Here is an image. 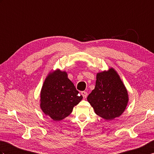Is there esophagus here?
Instances as JSON below:
<instances>
[{"label":"esophagus","instance_id":"34e87169","mask_svg":"<svg viewBox=\"0 0 154 154\" xmlns=\"http://www.w3.org/2000/svg\"><path fill=\"white\" fill-rule=\"evenodd\" d=\"M81 94H82V96H83L84 98H87V92H85V91H82Z\"/></svg>","mask_w":154,"mask_h":154}]
</instances>
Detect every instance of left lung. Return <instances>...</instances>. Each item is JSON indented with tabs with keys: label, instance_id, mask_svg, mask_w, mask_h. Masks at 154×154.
<instances>
[{
	"label": "left lung",
	"instance_id": "obj_1",
	"mask_svg": "<svg viewBox=\"0 0 154 154\" xmlns=\"http://www.w3.org/2000/svg\"><path fill=\"white\" fill-rule=\"evenodd\" d=\"M87 100L96 114L106 120H113L125 110L128 95L117 71L109 68L96 75L95 88Z\"/></svg>",
	"mask_w": 154,
	"mask_h": 154
}]
</instances>
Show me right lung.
<instances>
[{"label":"right lung","instance_id":"1","mask_svg":"<svg viewBox=\"0 0 154 154\" xmlns=\"http://www.w3.org/2000/svg\"><path fill=\"white\" fill-rule=\"evenodd\" d=\"M40 106L46 116L60 121L70 115L73 107L83 98L66 71L56 69L49 73L41 91Z\"/></svg>","mask_w":154,"mask_h":154}]
</instances>
